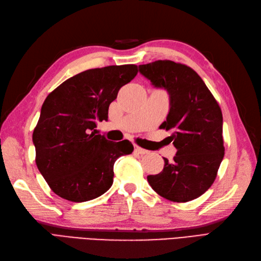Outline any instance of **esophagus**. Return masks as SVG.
Returning a JSON list of instances; mask_svg holds the SVG:
<instances>
[{
  "instance_id": "34e87169",
  "label": "esophagus",
  "mask_w": 261,
  "mask_h": 261,
  "mask_svg": "<svg viewBox=\"0 0 261 261\" xmlns=\"http://www.w3.org/2000/svg\"><path fill=\"white\" fill-rule=\"evenodd\" d=\"M135 151H136V153H138V154H141V155L148 154V153H149V151H146V150H144V149H142V148H140V146H136Z\"/></svg>"
}]
</instances>
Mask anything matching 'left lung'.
Returning a JSON list of instances; mask_svg holds the SVG:
<instances>
[{
    "label": "left lung",
    "instance_id": "8db88e82",
    "mask_svg": "<svg viewBox=\"0 0 261 261\" xmlns=\"http://www.w3.org/2000/svg\"><path fill=\"white\" fill-rule=\"evenodd\" d=\"M139 71L156 88L169 93L170 111L161 129L171 131L177 152L173 161L148 182L160 196L185 203L199 197L217 176L224 158L223 115L197 72L172 61L140 65Z\"/></svg>",
    "mask_w": 261,
    "mask_h": 261
}]
</instances>
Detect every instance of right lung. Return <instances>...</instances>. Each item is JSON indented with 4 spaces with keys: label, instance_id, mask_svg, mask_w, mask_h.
I'll return each instance as SVG.
<instances>
[{
    "label": "right lung",
    "instance_id": "right-lung-1",
    "mask_svg": "<svg viewBox=\"0 0 261 261\" xmlns=\"http://www.w3.org/2000/svg\"><path fill=\"white\" fill-rule=\"evenodd\" d=\"M137 73L136 65L88 69L65 80L45 99L33 143L37 169L58 196L82 203L111 188L113 164L131 154L133 145L97 135V123L108 120L110 103Z\"/></svg>",
    "mask_w": 261,
    "mask_h": 261
}]
</instances>
